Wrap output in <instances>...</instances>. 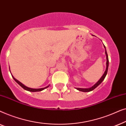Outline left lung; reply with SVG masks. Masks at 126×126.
<instances>
[{"instance_id": "left-lung-1", "label": "left lung", "mask_w": 126, "mask_h": 126, "mask_svg": "<svg viewBox=\"0 0 126 126\" xmlns=\"http://www.w3.org/2000/svg\"><path fill=\"white\" fill-rule=\"evenodd\" d=\"M104 47L105 49H106V47H105V46L104 45ZM105 53H106V58H107V63H106V69L105 70L104 74H103V75L101 76V77L100 79V80L96 82V83L94 84L92 86V87L89 88H76V89L77 90L80 91H81V92H90V91H92L94 90L96 88V87H98L100 84L101 82L103 80H104L105 77H106L107 74V72H108V65H109V60H108V54H107V51H106H106H105Z\"/></svg>"}]
</instances>
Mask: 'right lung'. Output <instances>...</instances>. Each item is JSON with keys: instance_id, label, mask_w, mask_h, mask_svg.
<instances>
[{"instance_id": "1", "label": "right lung", "mask_w": 126, "mask_h": 126, "mask_svg": "<svg viewBox=\"0 0 126 126\" xmlns=\"http://www.w3.org/2000/svg\"><path fill=\"white\" fill-rule=\"evenodd\" d=\"M12 77H13V78L14 79V80L15 81H16V82H17V83H18V84H19V85L20 86V87H22L24 89H25V90L28 91H30V92H39V91H43V90H44V89L47 88V87H49V85H48V86H47V87H45V88H38V89L31 88L27 87L26 86H25V85H23V84H22V83H21V82H20V81H19L18 80H17L16 79H15L14 77V76H13V75H12Z\"/></svg>"}]
</instances>
